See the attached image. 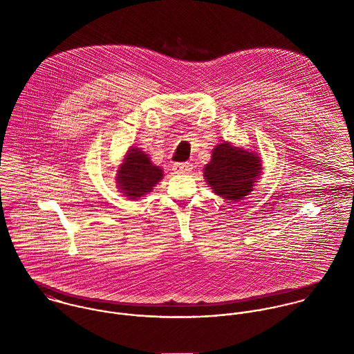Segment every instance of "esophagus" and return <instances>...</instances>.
I'll return each instance as SVG.
<instances>
[{"label":"esophagus","instance_id":"esophagus-1","mask_svg":"<svg viewBox=\"0 0 354 354\" xmlns=\"http://www.w3.org/2000/svg\"><path fill=\"white\" fill-rule=\"evenodd\" d=\"M173 170L176 173H181V174H188L192 171V165L189 162H181V163H174Z\"/></svg>","mask_w":354,"mask_h":354}]
</instances>
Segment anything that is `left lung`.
Returning <instances> with one entry per match:
<instances>
[{"mask_svg": "<svg viewBox=\"0 0 354 354\" xmlns=\"http://www.w3.org/2000/svg\"><path fill=\"white\" fill-rule=\"evenodd\" d=\"M261 163L259 152L223 142L212 150L203 177L215 195L232 203L240 202L252 192L261 176Z\"/></svg>", "mask_w": 354, "mask_h": 354, "instance_id": "left-lung-1", "label": "left lung"}]
</instances>
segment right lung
Segmentation results:
<instances>
[{"label":"right lung","instance_id":"obj_1","mask_svg":"<svg viewBox=\"0 0 354 354\" xmlns=\"http://www.w3.org/2000/svg\"><path fill=\"white\" fill-rule=\"evenodd\" d=\"M162 178V167L153 165L149 153L136 146L128 149L115 173L118 191L132 201L150 194Z\"/></svg>","mask_w":354,"mask_h":354}]
</instances>
